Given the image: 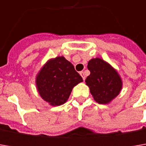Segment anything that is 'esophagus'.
<instances>
[{
  "mask_svg": "<svg viewBox=\"0 0 146 146\" xmlns=\"http://www.w3.org/2000/svg\"><path fill=\"white\" fill-rule=\"evenodd\" d=\"M80 76H82L83 80H85V75H84V71H80Z\"/></svg>",
  "mask_w": 146,
  "mask_h": 146,
  "instance_id": "esophagus-1",
  "label": "esophagus"
}]
</instances>
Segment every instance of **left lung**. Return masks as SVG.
Instances as JSON below:
<instances>
[{
  "instance_id": "1",
  "label": "left lung",
  "mask_w": 146,
  "mask_h": 146,
  "mask_svg": "<svg viewBox=\"0 0 146 146\" xmlns=\"http://www.w3.org/2000/svg\"><path fill=\"white\" fill-rule=\"evenodd\" d=\"M88 69L90 75L85 82L98 103H109L119 94L123 84L122 80L109 63L102 58H93L88 63Z\"/></svg>"
}]
</instances>
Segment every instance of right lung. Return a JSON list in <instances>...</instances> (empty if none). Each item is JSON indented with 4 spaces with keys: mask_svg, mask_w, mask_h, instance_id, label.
<instances>
[{
    "mask_svg": "<svg viewBox=\"0 0 146 146\" xmlns=\"http://www.w3.org/2000/svg\"><path fill=\"white\" fill-rule=\"evenodd\" d=\"M82 81L74 66L62 56L50 59L44 65L37 75L36 84L42 99L57 106L64 104L72 88Z\"/></svg>",
    "mask_w": 146,
    "mask_h": 146,
    "instance_id": "right-lung-1",
    "label": "right lung"
}]
</instances>
